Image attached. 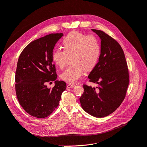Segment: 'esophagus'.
<instances>
[{
	"label": "esophagus",
	"mask_w": 147,
	"mask_h": 147,
	"mask_svg": "<svg viewBox=\"0 0 147 147\" xmlns=\"http://www.w3.org/2000/svg\"><path fill=\"white\" fill-rule=\"evenodd\" d=\"M76 85H74V84H69L67 85V88H73Z\"/></svg>",
	"instance_id": "esophagus-1"
}]
</instances>
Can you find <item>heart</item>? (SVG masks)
Returning <instances> with one entry per match:
<instances>
[{
    "label": "heart",
    "instance_id": "1",
    "mask_svg": "<svg viewBox=\"0 0 147 147\" xmlns=\"http://www.w3.org/2000/svg\"><path fill=\"white\" fill-rule=\"evenodd\" d=\"M62 50H55L52 53V60L61 68L67 65L68 57L71 63L61 75V79L69 84H74L82 77L84 71L93 69L100 56V48L98 40L92 35L86 36L78 31L67 34L62 41Z\"/></svg>",
    "mask_w": 147,
    "mask_h": 147
}]
</instances>
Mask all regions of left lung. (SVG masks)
Returning a JSON list of instances; mask_svg holds the SVG:
<instances>
[{"label": "left lung", "instance_id": "obj_1", "mask_svg": "<svg viewBox=\"0 0 147 147\" xmlns=\"http://www.w3.org/2000/svg\"><path fill=\"white\" fill-rule=\"evenodd\" d=\"M101 39L99 62L88 76L90 82L97 87L84 84L80 97L81 106L90 115L104 117L121 105L129 82L128 65L120 44L112 37L99 30L92 29Z\"/></svg>", "mask_w": 147, "mask_h": 147}]
</instances>
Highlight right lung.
Listing matches in <instances>:
<instances>
[{
  "instance_id": "obj_1",
  "label": "right lung",
  "mask_w": 147,
  "mask_h": 147,
  "mask_svg": "<svg viewBox=\"0 0 147 147\" xmlns=\"http://www.w3.org/2000/svg\"><path fill=\"white\" fill-rule=\"evenodd\" d=\"M63 33H51L31 42L20 54L15 74V89L23 109L37 118L50 116L58 107L66 83L56 80L52 53ZM55 81L54 88L46 84Z\"/></svg>"
}]
</instances>
